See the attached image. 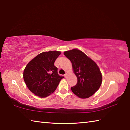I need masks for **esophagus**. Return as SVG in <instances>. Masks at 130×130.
Segmentation results:
<instances>
[{"label":"esophagus","instance_id":"esophagus-1","mask_svg":"<svg viewBox=\"0 0 130 130\" xmlns=\"http://www.w3.org/2000/svg\"><path fill=\"white\" fill-rule=\"evenodd\" d=\"M67 75H68V74H67V73H66V74H65V75H64V76H65V78H67Z\"/></svg>","mask_w":130,"mask_h":130}]
</instances>
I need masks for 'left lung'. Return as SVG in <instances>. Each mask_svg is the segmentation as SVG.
I'll return each instance as SVG.
<instances>
[{"mask_svg": "<svg viewBox=\"0 0 130 130\" xmlns=\"http://www.w3.org/2000/svg\"><path fill=\"white\" fill-rule=\"evenodd\" d=\"M63 54L71 62L78 79L76 84L71 88L72 92L81 98L93 95L102 84V76L98 65L78 49L65 51Z\"/></svg>", "mask_w": 130, "mask_h": 130, "instance_id": "left-lung-1", "label": "left lung"}]
</instances>
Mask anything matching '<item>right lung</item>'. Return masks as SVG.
Returning <instances> with one entry per match:
<instances>
[{"mask_svg": "<svg viewBox=\"0 0 130 130\" xmlns=\"http://www.w3.org/2000/svg\"><path fill=\"white\" fill-rule=\"evenodd\" d=\"M60 51H50L38 54L27 65L23 79L28 89L36 95L46 97L56 90L63 76L54 65Z\"/></svg>", "mask_w": 130, "mask_h": 130, "instance_id": "obj_1", "label": "right lung"}]
</instances>
